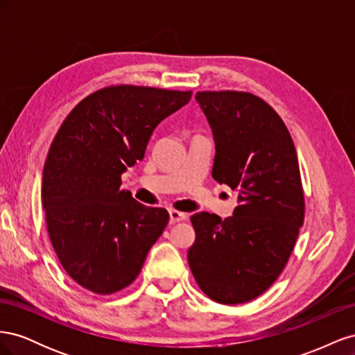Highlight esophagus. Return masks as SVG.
<instances>
[{"mask_svg": "<svg viewBox=\"0 0 355 355\" xmlns=\"http://www.w3.org/2000/svg\"><path fill=\"white\" fill-rule=\"evenodd\" d=\"M168 213H170V223H178L180 220H187L188 219V213H184V211H179V210L171 209Z\"/></svg>", "mask_w": 355, "mask_h": 355, "instance_id": "34e87169", "label": "esophagus"}]
</instances>
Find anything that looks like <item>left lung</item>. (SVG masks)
I'll return each instance as SVG.
<instances>
[{
	"mask_svg": "<svg viewBox=\"0 0 355 355\" xmlns=\"http://www.w3.org/2000/svg\"><path fill=\"white\" fill-rule=\"evenodd\" d=\"M216 155L211 176L239 194L228 219L207 211L191 222L189 268L200 288L223 305L253 300L288 261L305 218L296 148L272 106L249 92H198Z\"/></svg>",
	"mask_w": 355,
	"mask_h": 355,
	"instance_id": "left-lung-1",
	"label": "left lung"
}]
</instances>
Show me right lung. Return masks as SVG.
<instances>
[{
  "label": "right lung",
  "mask_w": 355,
  "mask_h": 355,
  "mask_svg": "<svg viewBox=\"0 0 355 355\" xmlns=\"http://www.w3.org/2000/svg\"><path fill=\"white\" fill-rule=\"evenodd\" d=\"M192 92L118 84L84 98L62 123L42 171L47 232L63 270L96 295L130 286L168 223L120 189L154 128Z\"/></svg>",
  "instance_id": "add662e5"
}]
</instances>
